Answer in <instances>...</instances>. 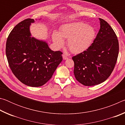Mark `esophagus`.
Masks as SVG:
<instances>
[{
  "label": "esophagus",
  "mask_w": 125,
  "mask_h": 125,
  "mask_svg": "<svg viewBox=\"0 0 125 125\" xmlns=\"http://www.w3.org/2000/svg\"><path fill=\"white\" fill-rule=\"evenodd\" d=\"M62 57H63V60H67V59H68V57L66 56V55L64 54H63Z\"/></svg>",
  "instance_id": "esophagus-1"
}]
</instances>
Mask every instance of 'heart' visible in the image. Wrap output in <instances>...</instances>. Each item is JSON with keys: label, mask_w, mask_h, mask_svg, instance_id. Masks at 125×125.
<instances>
[{"label": "heart", "mask_w": 125, "mask_h": 125, "mask_svg": "<svg viewBox=\"0 0 125 125\" xmlns=\"http://www.w3.org/2000/svg\"><path fill=\"white\" fill-rule=\"evenodd\" d=\"M95 36V31L93 27L83 22H75L63 25L60 32L55 31L52 40L58 48L64 45V39H68L67 46L74 53H79L92 45Z\"/></svg>", "instance_id": "b5f03b06"}]
</instances>
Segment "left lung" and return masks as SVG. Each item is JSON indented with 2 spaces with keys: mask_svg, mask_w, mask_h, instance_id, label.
Here are the masks:
<instances>
[{
  "mask_svg": "<svg viewBox=\"0 0 125 125\" xmlns=\"http://www.w3.org/2000/svg\"><path fill=\"white\" fill-rule=\"evenodd\" d=\"M99 20L100 29L92 45L72 57L76 79L85 86L105 81L113 71L118 57L119 46L115 32L106 21Z\"/></svg>",
  "mask_w": 125,
  "mask_h": 125,
  "instance_id": "1",
  "label": "left lung"
}]
</instances>
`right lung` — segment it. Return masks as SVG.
<instances>
[{
    "mask_svg": "<svg viewBox=\"0 0 125 125\" xmlns=\"http://www.w3.org/2000/svg\"><path fill=\"white\" fill-rule=\"evenodd\" d=\"M35 20L27 19L14 27L8 37L6 55L10 69L23 84L32 87L44 85L62 61V53L53 51L45 41L31 36Z\"/></svg>",
    "mask_w": 125,
    "mask_h": 125,
    "instance_id": "right-lung-1",
    "label": "right lung"
}]
</instances>
